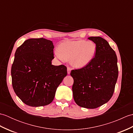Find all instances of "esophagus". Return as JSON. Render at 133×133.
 I'll return each mask as SVG.
<instances>
[{
	"instance_id": "esophagus-1",
	"label": "esophagus",
	"mask_w": 133,
	"mask_h": 133,
	"mask_svg": "<svg viewBox=\"0 0 133 133\" xmlns=\"http://www.w3.org/2000/svg\"><path fill=\"white\" fill-rule=\"evenodd\" d=\"M71 67H67V73H68V74H70V72H71Z\"/></svg>"
}]
</instances>
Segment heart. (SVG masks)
Listing matches in <instances>:
<instances>
[{
	"instance_id": "1",
	"label": "heart",
	"mask_w": 133,
	"mask_h": 133,
	"mask_svg": "<svg viewBox=\"0 0 133 133\" xmlns=\"http://www.w3.org/2000/svg\"><path fill=\"white\" fill-rule=\"evenodd\" d=\"M97 51L95 43L92 42L79 40L64 42L59 46V51L55 55L61 61L70 60L72 66L83 68L90 63Z\"/></svg>"
}]
</instances>
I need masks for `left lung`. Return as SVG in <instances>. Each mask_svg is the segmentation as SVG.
<instances>
[{
  "mask_svg": "<svg viewBox=\"0 0 133 133\" xmlns=\"http://www.w3.org/2000/svg\"><path fill=\"white\" fill-rule=\"evenodd\" d=\"M97 47L92 61L87 66L71 70L74 79L73 97L78 106L95 109L107 103L114 91L118 76L117 57L105 39L91 36Z\"/></svg>",
  "mask_w": 133,
  "mask_h": 133,
  "instance_id": "8db88e82",
  "label": "left lung"
}]
</instances>
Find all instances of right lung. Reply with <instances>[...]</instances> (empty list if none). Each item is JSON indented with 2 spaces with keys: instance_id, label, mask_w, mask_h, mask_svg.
<instances>
[{
  "instance_id": "obj_1",
  "label": "right lung",
  "mask_w": 133,
  "mask_h": 133,
  "mask_svg": "<svg viewBox=\"0 0 133 133\" xmlns=\"http://www.w3.org/2000/svg\"><path fill=\"white\" fill-rule=\"evenodd\" d=\"M52 41L29 39L16 49L11 67L13 89L27 105H47L54 98L56 89L67 74L63 64L54 66Z\"/></svg>"
}]
</instances>
